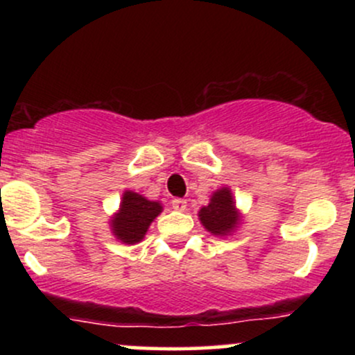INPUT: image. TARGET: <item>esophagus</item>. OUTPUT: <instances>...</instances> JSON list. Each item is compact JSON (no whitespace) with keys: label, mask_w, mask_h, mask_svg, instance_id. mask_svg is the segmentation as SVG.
Segmentation results:
<instances>
[{"label":"esophagus","mask_w":355,"mask_h":355,"mask_svg":"<svg viewBox=\"0 0 355 355\" xmlns=\"http://www.w3.org/2000/svg\"><path fill=\"white\" fill-rule=\"evenodd\" d=\"M172 207H173L175 210H178V211L187 210V200H183V198H173Z\"/></svg>","instance_id":"34e87169"}]
</instances>
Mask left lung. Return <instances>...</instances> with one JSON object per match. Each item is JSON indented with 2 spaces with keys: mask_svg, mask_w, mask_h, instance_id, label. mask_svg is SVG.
Wrapping results in <instances>:
<instances>
[{
  "mask_svg": "<svg viewBox=\"0 0 355 355\" xmlns=\"http://www.w3.org/2000/svg\"><path fill=\"white\" fill-rule=\"evenodd\" d=\"M198 220L203 229L215 237H227L235 234L242 223V211L235 205L234 193L229 187H220L211 193L209 205L198 210Z\"/></svg>",
  "mask_w": 355,
  "mask_h": 355,
  "instance_id": "left-lung-1",
  "label": "left lung"
}]
</instances>
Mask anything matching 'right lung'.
<instances>
[{
    "label": "right lung",
    "instance_id": "add662e5",
    "mask_svg": "<svg viewBox=\"0 0 355 355\" xmlns=\"http://www.w3.org/2000/svg\"><path fill=\"white\" fill-rule=\"evenodd\" d=\"M164 210L158 200H148L137 191L125 190L120 207L110 217V230L116 240L126 245H135L145 239L148 227Z\"/></svg>",
    "mask_w": 355,
    "mask_h": 355
}]
</instances>
